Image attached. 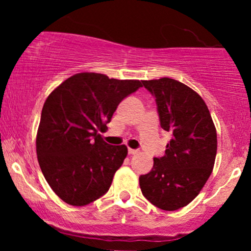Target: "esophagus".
Returning a JSON list of instances; mask_svg holds the SVG:
<instances>
[{
  "label": "esophagus",
  "instance_id": "34e87169",
  "mask_svg": "<svg viewBox=\"0 0 251 251\" xmlns=\"http://www.w3.org/2000/svg\"><path fill=\"white\" fill-rule=\"evenodd\" d=\"M138 153V150H134V149H128V154L133 155V154H137Z\"/></svg>",
  "mask_w": 251,
  "mask_h": 251
}]
</instances>
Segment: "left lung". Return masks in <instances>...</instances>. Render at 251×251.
<instances>
[{
	"mask_svg": "<svg viewBox=\"0 0 251 251\" xmlns=\"http://www.w3.org/2000/svg\"><path fill=\"white\" fill-rule=\"evenodd\" d=\"M155 98L162 128L171 132L163 157L139 177L144 197L157 208L175 211L200 194L214 169L217 133L204 100L177 80L162 77L143 81Z\"/></svg>",
	"mask_w": 251,
	"mask_h": 251,
	"instance_id": "8db88e82",
	"label": "left lung"
}]
</instances>
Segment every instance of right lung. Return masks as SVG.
<instances>
[{
    "label": "right lung",
    "instance_id": "right-lung-1",
    "mask_svg": "<svg viewBox=\"0 0 251 251\" xmlns=\"http://www.w3.org/2000/svg\"><path fill=\"white\" fill-rule=\"evenodd\" d=\"M140 87L139 80L79 73L47 98L37 129V160L63 201L83 206L108 191L127 148L105 143L99 131L111 122L118 105Z\"/></svg>",
    "mask_w": 251,
    "mask_h": 251
}]
</instances>
